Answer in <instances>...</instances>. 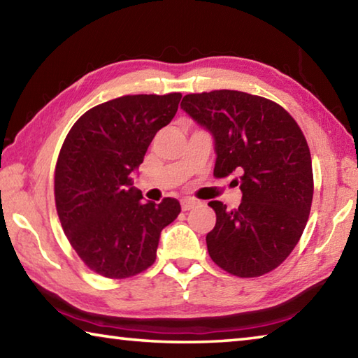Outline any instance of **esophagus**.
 <instances>
[{
    "label": "esophagus",
    "mask_w": 358,
    "mask_h": 358,
    "mask_svg": "<svg viewBox=\"0 0 358 358\" xmlns=\"http://www.w3.org/2000/svg\"><path fill=\"white\" fill-rule=\"evenodd\" d=\"M197 205V201H194V199H183L181 201V208H183V211H189L191 208H194Z\"/></svg>",
    "instance_id": "obj_1"
}]
</instances>
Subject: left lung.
Returning <instances> with one entry per match:
<instances>
[{"mask_svg": "<svg viewBox=\"0 0 358 358\" xmlns=\"http://www.w3.org/2000/svg\"><path fill=\"white\" fill-rule=\"evenodd\" d=\"M181 108L215 137V177L237 172L243 192L235 210L208 203L211 260L240 278L268 273L299 243L311 211V153L300 126L276 102L235 90L186 94Z\"/></svg>", "mask_w": 358, "mask_h": 358, "instance_id": "1", "label": "left lung"}]
</instances>
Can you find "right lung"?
<instances>
[{
  "instance_id": "obj_1",
  "label": "right lung",
  "mask_w": 358,
  "mask_h": 358,
  "mask_svg": "<svg viewBox=\"0 0 358 358\" xmlns=\"http://www.w3.org/2000/svg\"><path fill=\"white\" fill-rule=\"evenodd\" d=\"M181 93L128 94L78 118L55 167L57 213L82 262L123 280L155 264L161 230L180 215L177 199L142 201L132 186L156 132L171 123Z\"/></svg>"
}]
</instances>
